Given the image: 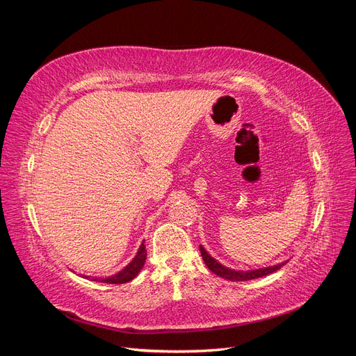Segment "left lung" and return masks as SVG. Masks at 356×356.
Wrapping results in <instances>:
<instances>
[{
  "label": "left lung",
  "instance_id": "left-lung-1",
  "mask_svg": "<svg viewBox=\"0 0 356 356\" xmlns=\"http://www.w3.org/2000/svg\"><path fill=\"white\" fill-rule=\"evenodd\" d=\"M200 254L204 264L208 266L209 270L212 273H215L220 277L227 279V281H233V282H239V281H251V279H257V277H261L266 275H270L276 270H279L285 263L281 264H276V266H270V267H264V268H257V270H246V272H241V270H232V268L225 267L222 264H220L215 258H212L207 251H204V248L200 246Z\"/></svg>",
  "mask_w": 356,
  "mask_h": 356
}]
</instances>
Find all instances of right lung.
Instances as JSON below:
<instances>
[{"label":"right lung","mask_w":356,"mask_h":356,"mask_svg":"<svg viewBox=\"0 0 356 356\" xmlns=\"http://www.w3.org/2000/svg\"><path fill=\"white\" fill-rule=\"evenodd\" d=\"M145 258H147V251H145V245L144 242L141 243L138 250V254L135 255L134 260L129 263L123 270H120L118 273L110 276V277H105V279H98V277H93L92 281H99V282H105V284H126L129 281H132V279L141 272V268L145 264Z\"/></svg>","instance_id":"1"}]
</instances>
